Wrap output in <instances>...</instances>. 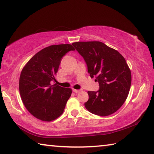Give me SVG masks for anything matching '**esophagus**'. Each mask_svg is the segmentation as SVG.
I'll return each instance as SVG.
<instances>
[{"instance_id": "34e87169", "label": "esophagus", "mask_w": 154, "mask_h": 154, "mask_svg": "<svg viewBox=\"0 0 154 154\" xmlns=\"http://www.w3.org/2000/svg\"><path fill=\"white\" fill-rule=\"evenodd\" d=\"M72 91H73L75 93H79L81 90H76V89H72Z\"/></svg>"}]
</instances>
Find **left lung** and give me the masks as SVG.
I'll return each instance as SVG.
<instances>
[{
  "label": "left lung",
  "instance_id": "obj_1",
  "mask_svg": "<svg viewBox=\"0 0 154 154\" xmlns=\"http://www.w3.org/2000/svg\"><path fill=\"white\" fill-rule=\"evenodd\" d=\"M72 45L84 59L90 76L94 77L99 83L97 92H88L85 108L100 116L113 114L126 101L131 85V72L126 60L100 41H81Z\"/></svg>",
  "mask_w": 154,
  "mask_h": 154
}]
</instances>
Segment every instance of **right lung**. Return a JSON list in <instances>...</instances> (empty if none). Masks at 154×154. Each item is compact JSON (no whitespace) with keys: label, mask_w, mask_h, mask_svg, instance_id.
I'll return each mask as SVG.
<instances>
[{"label":"right lung","mask_w":154,"mask_h":154,"mask_svg":"<svg viewBox=\"0 0 154 154\" xmlns=\"http://www.w3.org/2000/svg\"><path fill=\"white\" fill-rule=\"evenodd\" d=\"M75 49L70 44L54 45L41 49L31 58L21 72V98L34 117L51 122L63 113L72 90L51 84L56 82L62 58Z\"/></svg>","instance_id":"obj_1"}]
</instances>
